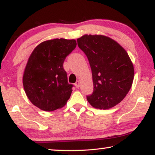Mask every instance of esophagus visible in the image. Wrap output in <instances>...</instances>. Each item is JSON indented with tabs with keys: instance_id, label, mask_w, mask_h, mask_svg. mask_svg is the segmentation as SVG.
<instances>
[{
	"instance_id": "1",
	"label": "esophagus",
	"mask_w": 155,
	"mask_h": 155,
	"mask_svg": "<svg viewBox=\"0 0 155 155\" xmlns=\"http://www.w3.org/2000/svg\"><path fill=\"white\" fill-rule=\"evenodd\" d=\"M80 85V82H79V81H77V82H76L75 84V86L76 88H79Z\"/></svg>"
}]
</instances>
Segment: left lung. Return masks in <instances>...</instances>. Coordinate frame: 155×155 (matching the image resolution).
I'll return each mask as SVG.
<instances>
[{"label": "left lung", "instance_id": "8db88e82", "mask_svg": "<svg viewBox=\"0 0 155 155\" xmlns=\"http://www.w3.org/2000/svg\"><path fill=\"white\" fill-rule=\"evenodd\" d=\"M78 45L89 62L93 75V92L87 95L95 108L108 109L121 102L130 91L134 67L126 50L110 38L84 35Z\"/></svg>", "mask_w": 155, "mask_h": 155}]
</instances>
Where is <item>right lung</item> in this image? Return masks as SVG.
<instances>
[{"mask_svg":"<svg viewBox=\"0 0 155 155\" xmlns=\"http://www.w3.org/2000/svg\"><path fill=\"white\" fill-rule=\"evenodd\" d=\"M75 40L54 39L35 48L28 60L22 82L27 97L45 111L64 106L72 93L63 67L66 57L75 49Z\"/></svg>","mask_w":155,"mask_h":155,"instance_id":"add662e5","label":"right lung"}]
</instances>
